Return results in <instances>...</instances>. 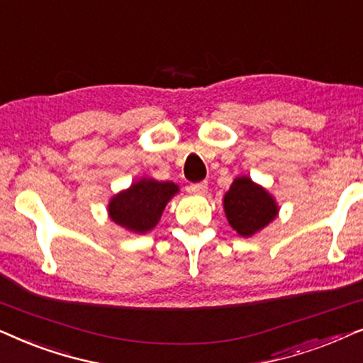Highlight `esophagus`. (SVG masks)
<instances>
[{
	"mask_svg": "<svg viewBox=\"0 0 363 363\" xmlns=\"http://www.w3.org/2000/svg\"><path fill=\"white\" fill-rule=\"evenodd\" d=\"M191 191L194 192H206L207 191V182L206 181H201V182H192L189 186Z\"/></svg>",
	"mask_w": 363,
	"mask_h": 363,
	"instance_id": "1",
	"label": "esophagus"
}]
</instances>
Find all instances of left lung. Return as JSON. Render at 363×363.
I'll list each match as a JSON object with an SVG mask.
<instances>
[{"label": "left lung", "mask_w": 363, "mask_h": 363, "mask_svg": "<svg viewBox=\"0 0 363 363\" xmlns=\"http://www.w3.org/2000/svg\"><path fill=\"white\" fill-rule=\"evenodd\" d=\"M224 211L232 229L242 238H250L274 220L279 209L267 191L249 177H238L225 192Z\"/></svg>", "instance_id": "8db88e82"}]
</instances>
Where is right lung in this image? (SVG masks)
Here are the masks:
<instances>
[{
	"mask_svg": "<svg viewBox=\"0 0 363 363\" xmlns=\"http://www.w3.org/2000/svg\"><path fill=\"white\" fill-rule=\"evenodd\" d=\"M179 189L172 182L141 179L109 202V216L116 224L144 234L161 219L164 207Z\"/></svg>",
	"mask_w": 363,
	"mask_h": 363,
	"instance_id": "add662e5",
	"label": "right lung"
}]
</instances>
